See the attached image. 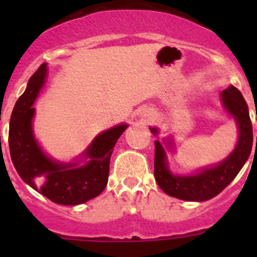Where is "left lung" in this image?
Segmentation results:
<instances>
[{
  "instance_id": "obj_1",
  "label": "left lung",
  "mask_w": 257,
  "mask_h": 257,
  "mask_svg": "<svg viewBox=\"0 0 257 257\" xmlns=\"http://www.w3.org/2000/svg\"><path fill=\"white\" fill-rule=\"evenodd\" d=\"M221 99L226 110L238 123L239 139L237 147L225 161L215 167L203 170L192 176H175L167 169L165 149L158 140L154 142V178L158 187L166 194L184 201H207L213 198L234 180L248 160L253 138L252 123L249 119L246 100L239 90L231 85L221 92ZM151 131L157 134V128H151Z\"/></svg>"
}]
</instances>
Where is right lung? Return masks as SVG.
Instances as JSON below:
<instances>
[{
    "mask_svg": "<svg viewBox=\"0 0 257 257\" xmlns=\"http://www.w3.org/2000/svg\"><path fill=\"white\" fill-rule=\"evenodd\" d=\"M46 73V64H42L31 77L26 91L14 106L9 130L11 161L20 178L50 201L65 206L81 205L99 196L105 188L113 147L127 124L115 126L96 136L85 153L90 161L82 167H76L77 163L61 165L47 158L32 131L35 114L32 105L44 85Z\"/></svg>",
    "mask_w": 257,
    "mask_h": 257,
    "instance_id": "1",
    "label": "right lung"
}]
</instances>
